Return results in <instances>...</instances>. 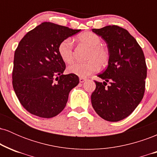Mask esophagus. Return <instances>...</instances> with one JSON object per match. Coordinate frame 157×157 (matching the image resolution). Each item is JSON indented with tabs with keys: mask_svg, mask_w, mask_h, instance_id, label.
Returning <instances> with one entry per match:
<instances>
[{
	"mask_svg": "<svg viewBox=\"0 0 157 157\" xmlns=\"http://www.w3.org/2000/svg\"><path fill=\"white\" fill-rule=\"evenodd\" d=\"M85 81H86V79L82 78V77H80V82H84Z\"/></svg>",
	"mask_w": 157,
	"mask_h": 157,
	"instance_id": "esophagus-1",
	"label": "esophagus"
}]
</instances>
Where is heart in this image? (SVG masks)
Listing matches in <instances>:
<instances>
[{"instance_id": "b5f03b06", "label": "heart", "mask_w": 157, "mask_h": 157, "mask_svg": "<svg viewBox=\"0 0 157 157\" xmlns=\"http://www.w3.org/2000/svg\"><path fill=\"white\" fill-rule=\"evenodd\" d=\"M77 40L81 44L90 48L87 55L89 61L85 63H75L68 67V71L77 76L82 77H89L96 72L100 66L104 67L109 61V52L104 46H101V39L96 34L85 32L78 35ZM57 51L60 58L66 63L70 64L74 60V51L72 40L66 38L59 44Z\"/></svg>"}]
</instances>
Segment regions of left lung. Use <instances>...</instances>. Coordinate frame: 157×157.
<instances>
[{"instance_id": "1", "label": "left lung", "mask_w": 157, "mask_h": 157, "mask_svg": "<svg viewBox=\"0 0 157 157\" xmlns=\"http://www.w3.org/2000/svg\"><path fill=\"white\" fill-rule=\"evenodd\" d=\"M92 32L105 41L109 61L107 68L98 75L105 81H94L91 104L100 117L118 122L128 117L143 98L147 77L145 56L136 39L125 29L113 25Z\"/></svg>"}]
</instances>
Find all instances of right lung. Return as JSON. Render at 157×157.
Instances as JSON below:
<instances>
[{"label":"right lung","mask_w":157,"mask_h":157,"mask_svg":"<svg viewBox=\"0 0 157 157\" xmlns=\"http://www.w3.org/2000/svg\"><path fill=\"white\" fill-rule=\"evenodd\" d=\"M80 31L44 22L20 41L14 56L12 85L21 105L32 114L52 118L66 107L79 77L63 75L66 64L57 47L61 41Z\"/></svg>","instance_id":"obj_1"}]
</instances>
